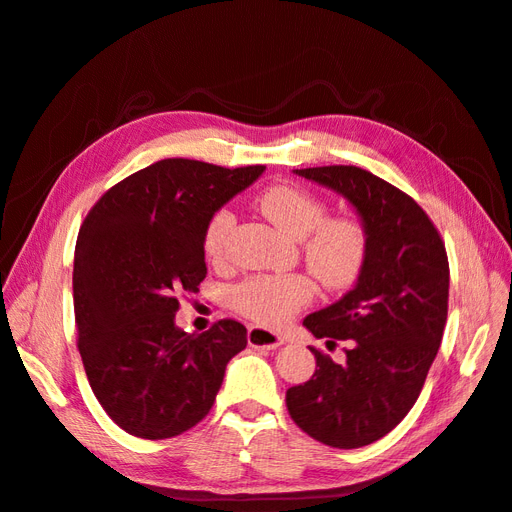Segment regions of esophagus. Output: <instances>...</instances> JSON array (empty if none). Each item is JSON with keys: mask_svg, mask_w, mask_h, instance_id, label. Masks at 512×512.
Segmentation results:
<instances>
[{"mask_svg": "<svg viewBox=\"0 0 512 512\" xmlns=\"http://www.w3.org/2000/svg\"><path fill=\"white\" fill-rule=\"evenodd\" d=\"M247 341L255 349H276L284 343V339L276 332L263 328V326H251L247 332Z\"/></svg>", "mask_w": 512, "mask_h": 512, "instance_id": "obj_1", "label": "esophagus"}]
</instances>
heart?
I'll list each match as a JSON object with an SVG mask.
<instances>
[{
    "label": "heart",
    "instance_id": "b5f03b06",
    "mask_svg": "<svg viewBox=\"0 0 512 512\" xmlns=\"http://www.w3.org/2000/svg\"><path fill=\"white\" fill-rule=\"evenodd\" d=\"M259 211L293 238H303V257L328 291H345L360 280L368 255L370 234L353 215H328L318 194L297 184H276L257 196ZM236 215L217 209L203 230V251L211 263L224 261ZM316 297V284L305 274L249 276L230 291V305L247 320L280 328Z\"/></svg>",
    "mask_w": 512,
    "mask_h": 512
}]
</instances>
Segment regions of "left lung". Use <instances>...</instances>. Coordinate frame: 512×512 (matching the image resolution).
I'll use <instances>...</instances> for the list:
<instances>
[{
	"label": "left lung",
	"mask_w": 512,
	"mask_h": 512,
	"mask_svg": "<svg viewBox=\"0 0 512 512\" xmlns=\"http://www.w3.org/2000/svg\"><path fill=\"white\" fill-rule=\"evenodd\" d=\"M343 194L370 234L366 268L341 301L303 326L318 339L349 341L345 362L316 355V372L286 391L295 425L330 448H362L395 429L425 385L448 318L446 244L412 196L362 167L297 169Z\"/></svg>",
	"instance_id": "left-lung-1"
}]
</instances>
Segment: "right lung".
<instances>
[{"mask_svg": "<svg viewBox=\"0 0 512 512\" xmlns=\"http://www.w3.org/2000/svg\"><path fill=\"white\" fill-rule=\"evenodd\" d=\"M263 165L163 159L108 188L79 228L73 268L77 347L90 387L123 431L169 439L201 422L247 328L175 326L180 297L207 276L203 230Z\"/></svg>", "mask_w": 512, "mask_h": 512, "instance_id": "right-lung-1", "label": "right lung"}]
</instances>
